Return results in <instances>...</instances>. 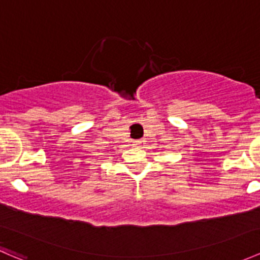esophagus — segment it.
<instances>
[{"label": "esophagus", "instance_id": "1", "mask_svg": "<svg viewBox=\"0 0 260 260\" xmlns=\"http://www.w3.org/2000/svg\"><path fill=\"white\" fill-rule=\"evenodd\" d=\"M135 143L137 146H143V145H145V140H142V138H141V140H136Z\"/></svg>", "mask_w": 260, "mask_h": 260}]
</instances>
